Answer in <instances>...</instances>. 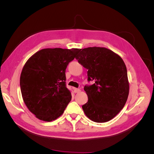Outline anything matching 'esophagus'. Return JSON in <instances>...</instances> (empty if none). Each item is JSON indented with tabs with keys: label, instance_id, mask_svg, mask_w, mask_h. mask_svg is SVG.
Here are the masks:
<instances>
[{
	"label": "esophagus",
	"instance_id": "obj_1",
	"mask_svg": "<svg viewBox=\"0 0 154 154\" xmlns=\"http://www.w3.org/2000/svg\"><path fill=\"white\" fill-rule=\"evenodd\" d=\"M74 92H76V93L80 92V91H81L80 89H79V88H74Z\"/></svg>",
	"mask_w": 154,
	"mask_h": 154
}]
</instances>
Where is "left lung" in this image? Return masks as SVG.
Segmentation results:
<instances>
[{"mask_svg": "<svg viewBox=\"0 0 154 154\" xmlns=\"http://www.w3.org/2000/svg\"><path fill=\"white\" fill-rule=\"evenodd\" d=\"M80 51L76 58L88 70V82H94L84 87L88 101L82 109L93 122H107L127 102L129 94L127 67L123 59L109 49L91 47Z\"/></svg>", "mask_w": 154, "mask_h": 154, "instance_id": "left-lung-1", "label": "left lung"}]
</instances>
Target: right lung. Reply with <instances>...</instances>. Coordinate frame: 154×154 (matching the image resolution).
<instances>
[{"mask_svg":"<svg viewBox=\"0 0 154 154\" xmlns=\"http://www.w3.org/2000/svg\"><path fill=\"white\" fill-rule=\"evenodd\" d=\"M80 50L43 49L27 60L20 74V90L36 118L49 122L63 113L72 97L66 85V69Z\"/></svg>","mask_w":154,"mask_h":154,"instance_id":"add662e5","label":"right lung"}]
</instances>
